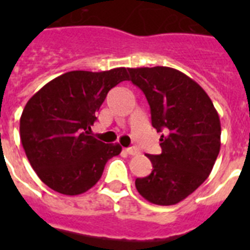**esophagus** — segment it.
I'll return each mask as SVG.
<instances>
[{
	"label": "esophagus",
	"instance_id": "esophagus-1",
	"mask_svg": "<svg viewBox=\"0 0 250 250\" xmlns=\"http://www.w3.org/2000/svg\"><path fill=\"white\" fill-rule=\"evenodd\" d=\"M125 152L129 156H136V154H139V149L135 148V146H131V148H125Z\"/></svg>",
	"mask_w": 250,
	"mask_h": 250
}]
</instances>
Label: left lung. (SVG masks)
Masks as SVG:
<instances>
[{
    "instance_id": "obj_1",
    "label": "left lung",
    "mask_w": 250,
    "mask_h": 250,
    "mask_svg": "<svg viewBox=\"0 0 250 250\" xmlns=\"http://www.w3.org/2000/svg\"><path fill=\"white\" fill-rule=\"evenodd\" d=\"M144 92L152 125L161 132L158 156L146 154L152 172L135 182L137 192L156 205H175L193 193L213 170L221 149V121L206 92L171 67L128 68Z\"/></svg>"
}]
</instances>
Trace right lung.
Here are the masks:
<instances>
[{"mask_svg": "<svg viewBox=\"0 0 250 250\" xmlns=\"http://www.w3.org/2000/svg\"><path fill=\"white\" fill-rule=\"evenodd\" d=\"M125 80V67L70 71L29 98L21 117V145L49 188L67 196L84 193L100 180L106 162L122 152L119 144H105L89 131L109 90Z\"/></svg>", "mask_w": 250, "mask_h": 250, "instance_id": "right-lung-1", "label": "right lung"}]
</instances>
